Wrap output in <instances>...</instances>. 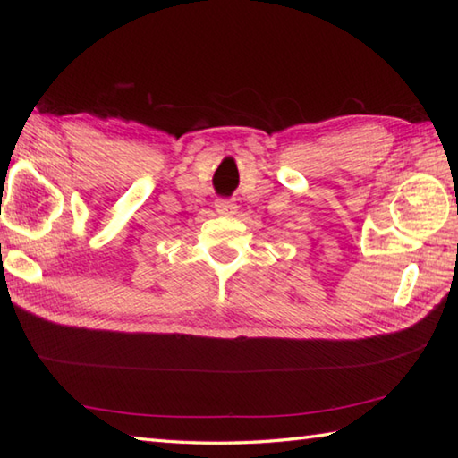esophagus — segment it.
<instances>
[{"mask_svg":"<svg viewBox=\"0 0 458 458\" xmlns=\"http://www.w3.org/2000/svg\"><path fill=\"white\" fill-rule=\"evenodd\" d=\"M214 208H216V212L222 214V216H232V214H236V204L232 200H216Z\"/></svg>","mask_w":458,"mask_h":458,"instance_id":"esophagus-1","label":"esophagus"}]
</instances>
